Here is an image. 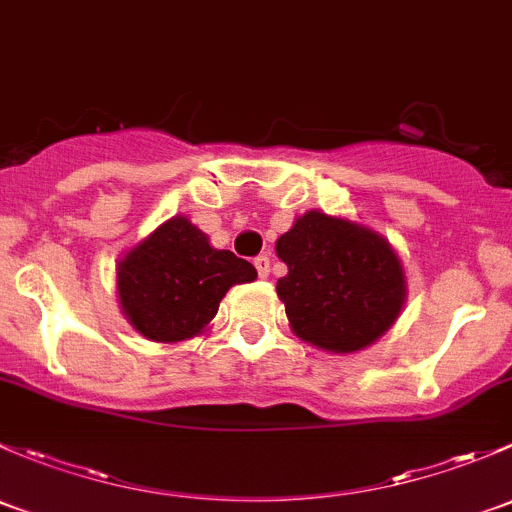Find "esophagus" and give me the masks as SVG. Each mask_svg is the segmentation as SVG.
<instances>
[{"label": "esophagus", "instance_id": "esophagus-1", "mask_svg": "<svg viewBox=\"0 0 512 512\" xmlns=\"http://www.w3.org/2000/svg\"><path fill=\"white\" fill-rule=\"evenodd\" d=\"M254 266H256L258 276L268 278V273H271V258H268V256H258V258H254Z\"/></svg>", "mask_w": 512, "mask_h": 512}]
</instances>
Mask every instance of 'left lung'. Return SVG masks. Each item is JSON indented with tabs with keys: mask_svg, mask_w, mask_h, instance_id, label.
I'll list each match as a JSON object with an SVG mask.
<instances>
[{
	"mask_svg": "<svg viewBox=\"0 0 512 512\" xmlns=\"http://www.w3.org/2000/svg\"><path fill=\"white\" fill-rule=\"evenodd\" d=\"M288 266L276 293L308 345L350 355L374 345L407 303L402 258L379 231L310 209L276 241Z\"/></svg>",
	"mask_w": 512,
	"mask_h": 512,
	"instance_id": "8db88e82",
	"label": "left lung"
}]
</instances>
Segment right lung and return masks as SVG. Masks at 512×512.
I'll list each match as a JSON object with an SVG mask.
<instances>
[{"label": "right lung", "instance_id": "add662e5", "mask_svg": "<svg viewBox=\"0 0 512 512\" xmlns=\"http://www.w3.org/2000/svg\"><path fill=\"white\" fill-rule=\"evenodd\" d=\"M256 276L249 261L214 249L187 217H172L125 251L115 286L125 320L147 340L170 345L202 335L226 291Z\"/></svg>", "mask_w": 512, "mask_h": 512}]
</instances>
